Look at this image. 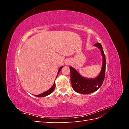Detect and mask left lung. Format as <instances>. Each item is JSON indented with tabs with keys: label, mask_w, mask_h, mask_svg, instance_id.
Listing matches in <instances>:
<instances>
[{
	"label": "left lung",
	"mask_w": 129,
	"mask_h": 129,
	"mask_svg": "<svg viewBox=\"0 0 129 129\" xmlns=\"http://www.w3.org/2000/svg\"><path fill=\"white\" fill-rule=\"evenodd\" d=\"M94 45L101 50L103 58L102 70L98 76L93 79H85L81 76L75 69L72 67H69L71 70V80L72 87L76 92L82 94H88L96 91L102 85L104 80L105 64H106L105 54L102 46L100 43H97ZM97 85H98L99 87H97Z\"/></svg>",
	"instance_id": "8db88e82"
}]
</instances>
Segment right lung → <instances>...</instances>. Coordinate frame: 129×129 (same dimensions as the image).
I'll use <instances>...</instances> for the list:
<instances>
[{
    "label": "right lung",
    "instance_id": "1",
    "mask_svg": "<svg viewBox=\"0 0 129 129\" xmlns=\"http://www.w3.org/2000/svg\"><path fill=\"white\" fill-rule=\"evenodd\" d=\"M62 68H63V67H61L60 68L59 70H58V73H57V76H56V77H57V75H58V73H60V72L61 71V70L62 69ZM55 83H54V84L53 85V86H52L51 88H50L48 90L46 91H45V92H43V93H41V94H40V95H35V96H37V97H45V96H47V95H48L50 94V93H51L53 91L54 89V88H55Z\"/></svg>",
    "mask_w": 129,
    "mask_h": 129
}]
</instances>
